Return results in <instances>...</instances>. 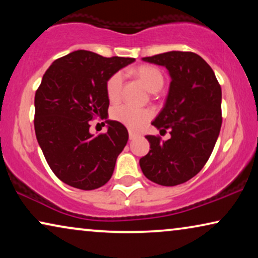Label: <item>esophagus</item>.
Returning <instances> with one entry per match:
<instances>
[{"label":"esophagus","mask_w":258,"mask_h":258,"mask_svg":"<svg viewBox=\"0 0 258 258\" xmlns=\"http://www.w3.org/2000/svg\"><path fill=\"white\" fill-rule=\"evenodd\" d=\"M139 136L136 133H134L133 130H129V140H135Z\"/></svg>","instance_id":"34e87169"}]
</instances>
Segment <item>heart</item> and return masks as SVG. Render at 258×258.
Segmentation results:
<instances>
[{
    "instance_id": "1",
    "label": "heart",
    "mask_w": 258,
    "mask_h": 258,
    "mask_svg": "<svg viewBox=\"0 0 258 258\" xmlns=\"http://www.w3.org/2000/svg\"><path fill=\"white\" fill-rule=\"evenodd\" d=\"M133 75L147 88L151 93H156L162 88L164 83V77L162 75L161 70L153 66H140L133 69ZM123 84L122 73H116L110 76L105 84V91L109 101L116 102L121 96ZM151 111L147 109H137L126 104L116 105L111 110V117L122 124H124L130 129L137 130L142 126L147 121L151 118Z\"/></svg>"
}]
</instances>
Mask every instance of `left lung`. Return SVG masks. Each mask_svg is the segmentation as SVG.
Masks as SVG:
<instances>
[{"label": "left lung", "instance_id": "8db88e82", "mask_svg": "<svg viewBox=\"0 0 258 258\" xmlns=\"http://www.w3.org/2000/svg\"><path fill=\"white\" fill-rule=\"evenodd\" d=\"M144 62L165 67L171 82L154 126L171 137L148 135L150 150L140 160L144 176L160 185L182 184L209 160L222 125V90L214 70L195 52L168 51Z\"/></svg>", "mask_w": 258, "mask_h": 258}]
</instances>
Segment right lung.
I'll return each instance as SVG.
<instances>
[{
  "instance_id": "right-lung-1",
  "label": "right lung",
  "mask_w": 258,
  "mask_h": 258,
  "mask_svg": "<svg viewBox=\"0 0 258 258\" xmlns=\"http://www.w3.org/2000/svg\"><path fill=\"white\" fill-rule=\"evenodd\" d=\"M133 62L77 50L52 62L42 77L35 94V134L49 167L66 184L94 190L110 179L129 135L122 123L108 119L105 84ZM94 117L106 119L107 133L89 132Z\"/></svg>"
}]
</instances>
